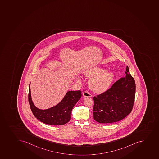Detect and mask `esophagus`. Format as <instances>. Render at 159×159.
I'll return each instance as SVG.
<instances>
[{
  "label": "esophagus",
  "instance_id": "obj_1",
  "mask_svg": "<svg viewBox=\"0 0 159 159\" xmlns=\"http://www.w3.org/2000/svg\"><path fill=\"white\" fill-rule=\"evenodd\" d=\"M83 95L84 97H85V98H91L92 97V95L90 93L88 92V91H84V92L83 93Z\"/></svg>",
  "mask_w": 159,
  "mask_h": 159
}]
</instances>
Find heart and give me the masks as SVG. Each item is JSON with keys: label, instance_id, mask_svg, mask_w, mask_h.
Returning a JSON list of instances; mask_svg holds the SVG:
<instances>
[{"label": "heart", "instance_id": "b5f03b06", "mask_svg": "<svg viewBox=\"0 0 159 159\" xmlns=\"http://www.w3.org/2000/svg\"><path fill=\"white\" fill-rule=\"evenodd\" d=\"M84 75L89 79V87L94 92L101 93L107 90L114 79L112 72L105 71V69L100 67H94L86 70ZM77 82H80L79 77L76 78Z\"/></svg>", "mask_w": 159, "mask_h": 159}]
</instances>
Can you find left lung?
Instances as JSON below:
<instances>
[{
  "instance_id": "obj_1",
  "label": "left lung",
  "mask_w": 159,
  "mask_h": 159,
  "mask_svg": "<svg viewBox=\"0 0 159 159\" xmlns=\"http://www.w3.org/2000/svg\"><path fill=\"white\" fill-rule=\"evenodd\" d=\"M126 76L120 79L110 89L93 98V117L97 122L113 123L124 119L132 111L135 98V81L129 68Z\"/></svg>"
}]
</instances>
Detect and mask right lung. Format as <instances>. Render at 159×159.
Instances as JSON below:
<instances>
[{
    "instance_id": "1",
    "label": "right lung",
    "mask_w": 159,
    "mask_h": 159,
    "mask_svg": "<svg viewBox=\"0 0 159 159\" xmlns=\"http://www.w3.org/2000/svg\"><path fill=\"white\" fill-rule=\"evenodd\" d=\"M29 89V102L33 115L40 122L48 125H61L67 123L71 119L73 107L82 97L81 91H69L57 105L43 110L38 108L33 104L30 90V84Z\"/></svg>"
}]
</instances>
